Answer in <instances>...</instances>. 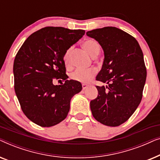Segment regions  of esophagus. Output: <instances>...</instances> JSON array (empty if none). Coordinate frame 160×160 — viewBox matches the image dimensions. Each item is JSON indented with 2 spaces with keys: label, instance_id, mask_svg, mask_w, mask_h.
Listing matches in <instances>:
<instances>
[{
  "label": "esophagus",
  "instance_id": "1",
  "mask_svg": "<svg viewBox=\"0 0 160 160\" xmlns=\"http://www.w3.org/2000/svg\"><path fill=\"white\" fill-rule=\"evenodd\" d=\"M87 87H88V85H87V84H82V89H87Z\"/></svg>",
  "mask_w": 160,
  "mask_h": 160
}]
</instances>
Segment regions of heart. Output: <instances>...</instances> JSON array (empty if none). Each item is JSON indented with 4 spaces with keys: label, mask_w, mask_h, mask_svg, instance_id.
Listing matches in <instances>:
<instances>
[{
    "label": "heart",
    "mask_w": 160,
    "mask_h": 160,
    "mask_svg": "<svg viewBox=\"0 0 160 160\" xmlns=\"http://www.w3.org/2000/svg\"><path fill=\"white\" fill-rule=\"evenodd\" d=\"M82 47L91 56H97L100 52V46L98 43L94 39H87L83 41ZM73 48L70 47L65 51L63 56V61L65 64L68 65H71V56ZM97 73V69L95 68L83 69L77 68L71 73V78L73 80L82 83H88L95 77Z\"/></svg>",
    "instance_id": "1"
}]
</instances>
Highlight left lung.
I'll return each instance as SVG.
<instances>
[{
    "label": "left lung",
    "instance_id": "obj_1",
    "mask_svg": "<svg viewBox=\"0 0 160 160\" xmlns=\"http://www.w3.org/2000/svg\"><path fill=\"white\" fill-rule=\"evenodd\" d=\"M104 52L102 69L96 80L108 86H96L98 95L90 101L92 113L102 124L117 127L128 121L139 106L146 78L143 54L138 42L115 27L90 30Z\"/></svg>",
    "mask_w": 160,
    "mask_h": 160
}]
</instances>
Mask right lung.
<instances>
[{"label": "right lung", "instance_id": "add662e5", "mask_svg": "<svg viewBox=\"0 0 160 160\" xmlns=\"http://www.w3.org/2000/svg\"><path fill=\"white\" fill-rule=\"evenodd\" d=\"M84 33V30L43 28L30 35L16 54L14 90L23 113L35 124L49 128L64 120L71 98L82 89L79 82L67 79L63 56ZM54 78L65 83L54 85Z\"/></svg>", "mask_w": 160, "mask_h": 160}]
</instances>
